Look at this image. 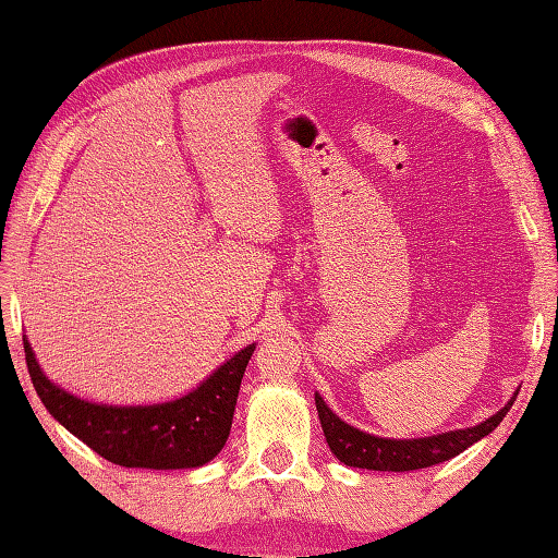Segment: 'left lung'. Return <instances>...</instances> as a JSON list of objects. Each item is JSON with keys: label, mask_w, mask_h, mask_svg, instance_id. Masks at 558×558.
<instances>
[{"label": "left lung", "mask_w": 558, "mask_h": 558, "mask_svg": "<svg viewBox=\"0 0 558 558\" xmlns=\"http://www.w3.org/2000/svg\"><path fill=\"white\" fill-rule=\"evenodd\" d=\"M515 396L518 393H513V398L508 400V405L492 414L489 420L480 422L477 426H468V429H456L424 438H381L354 429L348 422H342L338 414L326 405L324 398L314 393L318 420H322V429L330 450H333V456L350 468L381 472L422 470L456 458L472 444H477L480 438L489 436L496 426L501 424L506 412L511 410Z\"/></svg>", "instance_id": "1"}]
</instances>
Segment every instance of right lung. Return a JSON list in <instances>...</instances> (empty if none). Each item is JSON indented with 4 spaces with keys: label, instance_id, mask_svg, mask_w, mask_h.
I'll return each instance as SVG.
<instances>
[{
    "label": "right lung",
    "instance_id": "right-lung-1",
    "mask_svg": "<svg viewBox=\"0 0 558 558\" xmlns=\"http://www.w3.org/2000/svg\"><path fill=\"white\" fill-rule=\"evenodd\" d=\"M31 381L52 417L122 468L189 470L216 458L230 436L240 384L256 345L220 364L192 393L156 405H98L54 386L23 338Z\"/></svg>",
    "mask_w": 558,
    "mask_h": 558
}]
</instances>
